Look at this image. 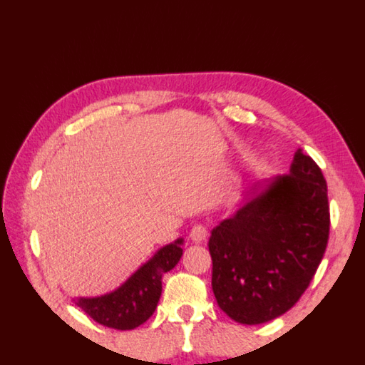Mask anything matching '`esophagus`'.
Masks as SVG:
<instances>
[{
    "label": "esophagus",
    "instance_id": "obj_1",
    "mask_svg": "<svg viewBox=\"0 0 365 365\" xmlns=\"http://www.w3.org/2000/svg\"><path fill=\"white\" fill-rule=\"evenodd\" d=\"M207 234H209V231H207V227L204 225H195L191 227L190 237L192 242H196V244H201V242L207 239Z\"/></svg>",
    "mask_w": 365,
    "mask_h": 365
}]
</instances>
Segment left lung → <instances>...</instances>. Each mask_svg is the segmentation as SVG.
I'll return each instance as SVG.
<instances>
[{
  "instance_id": "1",
  "label": "left lung",
  "mask_w": 365,
  "mask_h": 365,
  "mask_svg": "<svg viewBox=\"0 0 365 365\" xmlns=\"http://www.w3.org/2000/svg\"><path fill=\"white\" fill-rule=\"evenodd\" d=\"M327 185L318 164L297 148L289 174L212 231V289L240 324L283 315L309 288L329 240Z\"/></svg>"
}]
</instances>
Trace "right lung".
<instances>
[{"label":"right lung","mask_w":365,"mask_h":365,"mask_svg":"<svg viewBox=\"0 0 365 365\" xmlns=\"http://www.w3.org/2000/svg\"><path fill=\"white\" fill-rule=\"evenodd\" d=\"M182 239L163 247L125 284L110 294L77 299L76 304L96 323L117 331H130L153 315L161 296V277L182 258Z\"/></svg>","instance_id":"add662e5"}]
</instances>
